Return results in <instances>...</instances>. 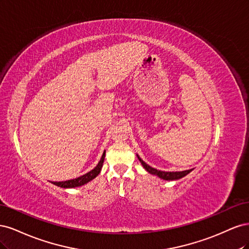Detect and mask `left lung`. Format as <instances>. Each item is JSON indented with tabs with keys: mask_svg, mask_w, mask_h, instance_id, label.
<instances>
[{
	"mask_svg": "<svg viewBox=\"0 0 249 249\" xmlns=\"http://www.w3.org/2000/svg\"><path fill=\"white\" fill-rule=\"evenodd\" d=\"M137 157H138L139 161L141 162L142 166L144 167V169H145L146 171H148L149 173H152V175H155V176L159 177L160 178H163V179H165V180H173V179L182 178H184L185 176H187L188 173L192 171V169L184 170V171H176V172H173V171H161V170H157L156 168L150 167L149 165H147L144 161H143V160L141 159V158H140L138 155H137Z\"/></svg>",
	"mask_w": 249,
	"mask_h": 249,
	"instance_id": "8db88e82",
	"label": "left lung"
}]
</instances>
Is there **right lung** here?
I'll use <instances>...</instances> for the list:
<instances>
[{
    "label": "right lung",
    "instance_id": "obj_1",
    "mask_svg": "<svg viewBox=\"0 0 249 249\" xmlns=\"http://www.w3.org/2000/svg\"><path fill=\"white\" fill-rule=\"evenodd\" d=\"M105 154H106V152H104L99 164H97L91 171H89V172L85 173V175H83L77 178L64 180V182H52V184H54V185H56L58 187H61V188H76V187H80V186L87 184L88 182H90V180H92L94 178H96L100 175V172L103 167V163L105 160Z\"/></svg>",
    "mask_w": 249,
    "mask_h": 249
}]
</instances>
